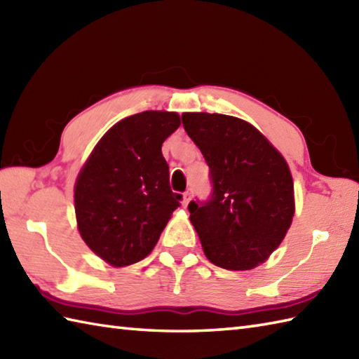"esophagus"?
<instances>
[{
  "instance_id": "34e87169",
  "label": "esophagus",
  "mask_w": 359,
  "mask_h": 359,
  "mask_svg": "<svg viewBox=\"0 0 359 359\" xmlns=\"http://www.w3.org/2000/svg\"><path fill=\"white\" fill-rule=\"evenodd\" d=\"M191 197H193V189L189 188L184 193V197H182V205H184V207H188V203H189V201H191Z\"/></svg>"
}]
</instances>
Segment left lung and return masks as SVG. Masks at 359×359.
<instances>
[{"instance_id":"8db88e82","label":"left lung","mask_w":359,"mask_h":359,"mask_svg":"<svg viewBox=\"0 0 359 359\" xmlns=\"http://www.w3.org/2000/svg\"><path fill=\"white\" fill-rule=\"evenodd\" d=\"M182 123L210 166L211 197L188 205L205 256L226 270L255 269L279 247L293 220L285 158L238 117L184 112Z\"/></svg>"}]
</instances>
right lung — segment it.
<instances>
[{
	"label": "right lung",
	"mask_w": 359,
	"mask_h": 359,
	"mask_svg": "<svg viewBox=\"0 0 359 359\" xmlns=\"http://www.w3.org/2000/svg\"><path fill=\"white\" fill-rule=\"evenodd\" d=\"M179 126L177 112L134 114L102 137L81 168L74 188L79 231L112 266L147 257L180 205L162 154Z\"/></svg>",
	"instance_id": "obj_1"
}]
</instances>
